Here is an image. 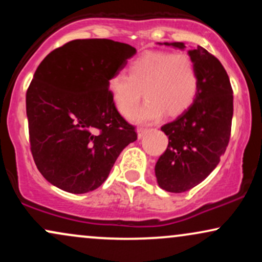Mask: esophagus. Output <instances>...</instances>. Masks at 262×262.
<instances>
[{"instance_id":"esophagus-1","label":"esophagus","mask_w":262,"mask_h":262,"mask_svg":"<svg viewBox=\"0 0 262 262\" xmlns=\"http://www.w3.org/2000/svg\"><path fill=\"white\" fill-rule=\"evenodd\" d=\"M137 133H138V139H141V138H143L144 135L148 133V129L139 128V129H138V130H137Z\"/></svg>"}]
</instances>
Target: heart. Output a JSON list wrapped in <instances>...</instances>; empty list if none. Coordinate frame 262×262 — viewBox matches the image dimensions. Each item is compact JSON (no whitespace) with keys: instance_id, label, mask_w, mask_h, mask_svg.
<instances>
[{"instance_id":"obj_1","label":"heart","mask_w":262,"mask_h":262,"mask_svg":"<svg viewBox=\"0 0 262 262\" xmlns=\"http://www.w3.org/2000/svg\"><path fill=\"white\" fill-rule=\"evenodd\" d=\"M198 73L191 56L185 53L148 52L128 65V76L116 74L108 80V92L117 111L125 118L146 98L133 117L137 123L159 121L165 112L179 116L193 103L198 91Z\"/></svg>"}]
</instances>
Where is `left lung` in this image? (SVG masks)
Segmentation results:
<instances>
[{
	"label": "left lung",
	"mask_w": 262,
	"mask_h": 262,
	"mask_svg": "<svg viewBox=\"0 0 262 262\" xmlns=\"http://www.w3.org/2000/svg\"><path fill=\"white\" fill-rule=\"evenodd\" d=\"M164 44L186 48L181 41ZM187 54L198 73L197 96L175 121L161 127L169 145L155 165L158 185L172 193L189 191L217 167L229 143L233 118V90L223 65L200 45Z\"/></svg>",
	"instance_id": "left-lung-1"
}]
</instances>
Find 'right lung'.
Segmentation results:
<instances>
[{"mask_svg": "<svg viewBox=\"0 0 262 262\" xmlns=\"http://www.w3.org/2000/svg\"><path fill=\"white\" fill-rule=\"evenodd\" d=\"M135 53L111 39H79L38 66L26 96L29 139L39 172L53 186L75 194L100 187L137 140L108 92V80Z\"/></svg>", "mask_w": 262, "mask_h": 262, "instance_id": "obj_1", "label": "right lung"}]
</instances>
